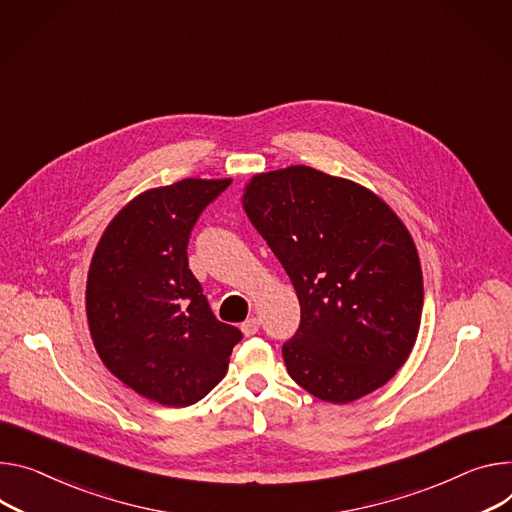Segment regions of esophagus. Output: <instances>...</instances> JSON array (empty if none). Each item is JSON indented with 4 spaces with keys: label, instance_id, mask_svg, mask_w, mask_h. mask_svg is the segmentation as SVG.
Wrapping results in <instances>:
<instances>
[{
    "label": "esophagus",
    "instance_id": "obj_1",
    "mask_svg": "<svg viewBox=\"0 0 512 512\" xmlns=\"http://www.w3.org/2000/svg\"><path fill=\"white\" fill-rule=\"evenodd\" d=\"M241 331H243V335L245 337H253V335H257V331H259V318H247L243 324H241Z\"/></svg>",
    "mask_w": 512,
    "mask_h": 512
}]
</instances>
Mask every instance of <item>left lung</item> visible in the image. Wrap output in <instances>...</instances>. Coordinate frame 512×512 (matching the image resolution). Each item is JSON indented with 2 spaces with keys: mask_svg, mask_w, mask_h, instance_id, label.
Instances as JSON below:
<instances>
[{
  "mask_svg": "<svg viewBox=\"0 0 512 512\" xmlns=\"http://www.w3.org/2000/svg\"><path fill=\"white\" fill-rule=\"evenodd\" d=\"M243 208L300 300V327L282 349L292 380L333 404L392 380L414 347L425 296L396 212L363 185L306 165L253 175Z\"/></svg>",
  "mask_w": 512,
  "mask_h": 512,
  "instance_id": "left-lung-1",
  "label": "left lung"
}]
</instances>
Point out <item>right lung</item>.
Instances as JSON below:
<instances>
[{
    "instance_id": "add662e5",
    "label": "right lung",
    "mask_w": 512,
    "mask_h": 512,
    "mask_svg": "<svg viewBox=\"0 0 512 512\" xmlns=\"http://www.w3.org/2000/svg\"><path fill=\"white\" fill-rule=\"evenodd\" d=\"M228 185L188 177L138 194L112 218L89 263L85 310L100 359L163 406L202 400L243 337L212 314L185 251L198 216Z\"/></svg>"
}]
</instances>
